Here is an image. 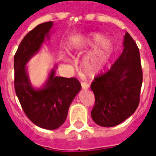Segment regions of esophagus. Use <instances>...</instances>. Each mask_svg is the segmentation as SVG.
Segmentation results:
<instances>
[{
    "instance_id": "1",
    "label": "esophagus",
    "mask_w": 156,
    "mask_h": 156,
    "mask_svg": "<svg viewBox=\"0 0 156 156\" xmlns=\"http://www.w3.org/2000/svg\"><path fill=\"white\" fill-rule=\"evenodd\" d=\"M81 85H82V87H83V89H84V90H87L88 88H89V85H88L87 83H81Z\"/></svg>"
}]
</instances>
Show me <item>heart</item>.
<instances>
[{
  "mask_svg": "<svg viewBox=\"0 0 156 156\" xmlns=\"http://www.w3.org/2000/svg\"><path fill=\"white\" fill-rule=\"evenodd\" d=\"M93 48L82 60V68L86 74L95 76L101 73L111 61L115 52L113 43L104 38L103 34L92 32L83 36L78 42L73 44L71 48L73 50L86 49Z\"/></svg>",
  "mask_w": 156,
  "mask_h": 156,
  "instance_id": "1",
  "label": "heart"
}]
</instances>
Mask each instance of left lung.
<instances>
[{
  "label": "left lung",
  "mask_w": 156,
  "mask_h": 156,
  "mask_svg": "<svg viewBox=\"0 0 156 156\" xmlns=\"http://www.w3.org/2000/svg\"><path fill=\"white\" fill-rule=\"evenodd\" d=\"M124 49L109 71L95 78L90 89L95 98L91 117L103 127L117 126L135 112L143 83L138 48L129 33Z\"/></svg>",
  "instance_id": "8db88e82"
}]
</instances>
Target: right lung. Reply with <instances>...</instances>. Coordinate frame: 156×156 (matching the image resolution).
Segmentation results:
<instances>
[{"instance_id": "right-lung-1", "label": "right lung", "mask_w": 156, "mask_h": 156, "mask_svg": "<svg viewBox=\"0 0 156 156\" xmlns=\"http://www.w3.org/2000/svg\"><path fill=\"white\" fill-rule=\"evenodd\" d=\"M52 26V22H48L30 30L22 40L13 60L14 88L23 111L35 126L50 130L63 125L71 103L82 88L76 78L55 75L56 64L40 87H35L30 82L26 66L50 39Z\"/></svg>"}]
</instances>
